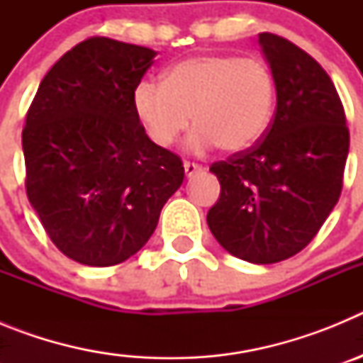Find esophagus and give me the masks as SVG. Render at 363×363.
<instances>
[{"instance_id": "34e87169", "label": "esophagus", "mask_w": 363, "mask_h": 363, "mask_svg": "<svg viewBox=\"0 0 363 363\" xmlns=\"http://www.w3.org/2000/svg\"><path fill=\"white\" fill-rule=\"evenodd\" d=\"M184 169H185V174H187L189 178L194 174H198V172H201V167L196 165V163H191V162H185Z\"/></svg>"}]
</instances>
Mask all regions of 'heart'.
<instances>
[{
  "label": "heart",
  "mask_w": 363,
  "mask_h": 363,
  "mask_svg": "<svg viewBox=\"0 0 363 363\" xmlns=\"http://www.w3.org/2000/svg\"><path fill=\"white\" fill-rule=\"evenodd\" d=\"M277 83L258 57L201 54L178 62L163 82L142 79L134 86L133 105L147 136L158 147H171L191 125V152L220 145L240 152L258 142L271 121Z\"/></svg>",
  "instance_id": "heart-1"
}]
</instances>
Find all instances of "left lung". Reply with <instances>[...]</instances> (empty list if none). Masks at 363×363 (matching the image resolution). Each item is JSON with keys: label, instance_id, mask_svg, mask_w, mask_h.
I'll use <instances>...</instances> for the list:
<instances>
[{"label": "left lung", "instance_id": "1", "mask_svg": "<svg viewBox=\"0 0 363 363\" xmlns=\"http://www.w3.org/2000/svg\"><path fill=\"white\" fill-rule=\"evenodd\" d=\"M258 40L277 112L262 142L211 165L221 191L207 223L227 252L265 265L300 252L335 209L349 129L335 83L314 57L271 32Z\"/></svg>", "mask_w": 363, "mask_h": 363}]
</instances>
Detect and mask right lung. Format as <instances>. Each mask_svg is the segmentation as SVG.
Returning a JSON list of instances; mask_svg holds the SVG:
<instances>
[{
    "instance_id": "1",
    "label": "right lung",
    "mask_w": 363,
    "mask_h": 363,
    "mask_svg": "<svg viewBox=\"0 0 363 363\" xmlns=\"http://www.w3.org/2000/svg\"><path fill=\"white\" fill-rule=\"evenodd\" d=\"M152 49L89 38L63 54L27 112L25 187L49 238L70 259L116 265L152 236L184 182L179 156L150 142L133 105Z\"/></svg>"
}]
</instances>
